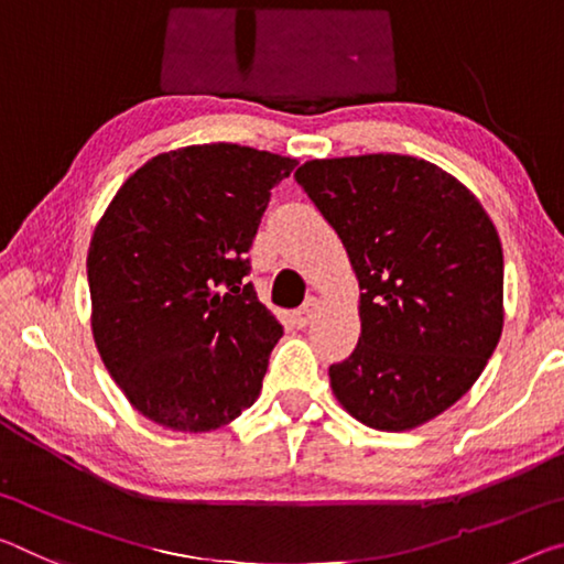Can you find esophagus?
Returning a JSON list of instances; mask_svg holds the SVG:
<instances>
[{"label":"esophagus","mask_w":564,"mask_h":564,"mask_svg":"<svg viewBox=\"0 0 564 564\" xmlns=\"http://www.w3.org/2000/svg\"><path fill=\"white\" fill-rule=\"evenodd\" d=\"M316 314H318V301L316 299H308L306 303H303V306L296 311V314H293V324H296L299 328H306L311 321L316 318Z\"/></svg>","instance_id":"obj_1"}]
</instances>
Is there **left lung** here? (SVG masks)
<instances>
[{
	"label": "left lung",
	"mask_w": 564,
	"mask_h": 564,
	"mask_svg": "<svg viewBox=\"0 0 564 564\" xmlns=\"http://www.w3.org/2000/svg\"><path fill=\"white\" fill-rule=\"evenodd\" d=\"M293 177L341 238L361 291L359 344L328 369L334 397L379 432L432 422L502 336L495 223L467 185L411 155L308 160Z\"/></svg>",
	"instance_id": "8db88e82"
}]
</instances>
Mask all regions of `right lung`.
<instances>
[{"instance_id": "right-lung-1", "label": "right lung", "mask_w": 564, "mask_h": 564, "mask_svg": "<svg viewBox=\"0 0 564 564\" xmlns=\"http://www.w3.org/2000/svg\"><path fill=\"white\" fill-rule=\"evenodd\" d=\"M293 167L234 142L170 150L122 183L95 226V346L150 422L213 432L261 394L283 326L243 281L246 253L271 187Z\"/></svg>"}]
</instances>
